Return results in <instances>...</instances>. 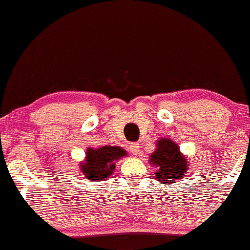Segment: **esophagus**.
Segmentation results:
<instances>
[{
  "label": "esophagus",
  "mask_w": 250,
  "mask_h": 250,
  "mask_svg": "<svg viewBox=\"0 0 250 250\" xmlns=\"http://www.w3.org/2000/svg\"><path fill=\"white\" fill-rule=\"evenodd\" d=\"M128 149L133 155H138L139 151H140L139 150V149H140V145H139L138 142H134V144H131L128 146Z\"/></svg>",
  "instance_id": "esophagus-1"
}]
</instances>
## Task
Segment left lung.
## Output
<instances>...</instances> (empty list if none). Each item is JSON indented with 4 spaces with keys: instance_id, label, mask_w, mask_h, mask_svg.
I'll list each match as a JSON object with an SVG mask.
<instances>
[{
    "instance_id": "1",
    "label": "left lung",
    "mask_w": 250,
    "mask_h": 250,
    "mask_svg": "<svg viewBox=\"0 0 250 250\" xmlns=\"http://www.w3.org/2000/svg\"><path fill=\"white\" fill-rule=\"evenodd\" d=\"M148 162L156 168L155 179L164 185H171L173 181L183 179L189 167L188 158L170 138H161L156 141V149L149 156Z\"/></svg>"
}]
</instances>
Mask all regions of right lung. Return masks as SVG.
<instances>
[{
	"mask_svg": "<svg viewBox=\"0 0 250 250\" xmlns=\"http://www.w3.org/2000/svg\"><path fill=\"white\" fill-rule=\"evenodd\" d=\"M127 156V151L119 146L87 148L85 161L79 163L83 177L90 181H102L113 176L116 162Z\"/></svg>",
	"mask_w": 250,
	"mask_h": 250,
	"instance_id": "obj_1",
	"label": "right lung"
}]
</instances>
